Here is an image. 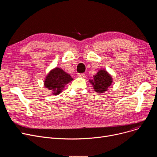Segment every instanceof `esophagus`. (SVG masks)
<instances>
[{
  "mask_svg": "<svg viewBox=\"0 0 157 157\" xmlns=\"http://www.w3.org/2000/svg\"><path fill=\"white\" fill-rule=\"evenodd\" d=\"M78 76L79 78H85V74L84 73H81V74H78Z\"/></svg>",
  "mask_w": 157,
  "mask_h": 157,
  "instance_id": "1",
  "label": "esophagus"
}]
</instances>
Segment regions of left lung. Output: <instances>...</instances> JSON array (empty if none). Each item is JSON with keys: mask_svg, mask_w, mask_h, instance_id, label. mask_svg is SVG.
<instances>
[{"mask_svg": "<svg viewBox=\"0 0 157 157\" xmlns=\"http://www.w3.org/2000/svg\"><path fill=\"white\" fill-rule=\"evenodd\" d=\"M94 77V80H90V82L94 86L95 91L99 94L107 91L113 82L111 76L104 70L98 71Z\"/></svg>", "mask_w": 157, "mask_h": 157, "instance_id": "obj_1", "label": "left lung"}]
</instances>
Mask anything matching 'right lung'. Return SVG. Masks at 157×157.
Here are the masks:
<instances>
[{
    "mask_svg": "<svg viewBox=\"0 0 157 157\" xmlns=\"http://www.w3.org/2000/svg\"><path fill=\"white\" fill-rule=\"evenodd\" d=\"M73 79L69 74L62 69L56 67L48 74L44 81V86L51 90L53 95L59 94L65 85L69 83Z\"/></svg>",
    "mask_w": 157,
    "mask_h": 157,
    "instance_id": "1",
    "label": "right lung"
}]
</instances>
